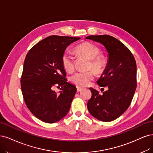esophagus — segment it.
Instances as JSON below:
<instances>
[{
    "mask_svg": "<svg viewBox=\"0 0 153 153\" xmlns=\"http://www.w3.org/2000/svg\"><path fill=\"white\" fill-rule=\"evenodd\" d=\"M82 89H83V88H81V87H80V86H77V92L81 91Z\"/></svg>",
    "mask_w": 153,
    "mask_h": 153,
    "instance_id": "obj_1",
    "label": "esophagus"
}]
</instances>
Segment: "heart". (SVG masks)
<instances>
[{
    "label": "heart",
    "instance_id": "obj_1",
    "mask_svg": "<svg viewBox=\"0 0 153 153\" xmlns=\"http://www.w3.org/2000/svg\"><path fill=\"white\" fill-rule=\"evenodd\" d=\"M75 50L77 53L90 59V68H93L97 73H101L105 67L106 61L105 58L100 55V49L94 44L85 42L77 45ZM63 67L66 71L72 72L74 70V59L72 53L69 51H65L62 57ZM95 73L93 70L86 72H77L71 78V81L79 86H86L94 79Z\"/></svg>",
    "mask_w": 153,
    "mask_h": 153
}]
</instances>
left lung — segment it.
Here are the masks:
<instances>
[{"label":"left lung","instance_id":"obj_1","mask_svg":"<svg viewBox=\"0 0 153 153\" xmlns=\"http://www.w3.org/2000/svg\"><path fill=\"white\" fill-rule=\"evenodd\" d=\"M86 39L100 43L108 53L105 70L97 81L98 85L107 86V90L100 95L90 88L92 96L88 102V109L98 120L112 121L126 111L134 97L137 88L136 62L128 48L111 36H90Z\"/></svg>","mask_w":153,"mask_h":153}]
</instances>
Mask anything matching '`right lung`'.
<instances>
[{
	"mask_svg": "<svg viewBox=\"0 0 153 153\" xmlns=\"http://www.w3.org/2000/svg\"><path fill=\"white\" fill-rule=\"evenodd\" d=\"M80 37L49 36L33 46L25 59L21 88L28 109L41 121L54 123L69 111L77 89L67 82L62 57ZM61 86L59 94L52 89Z\"/></svg>",
	"mask_w": 153,
	"mask_h": 153,
	"instance_id": "add662e5",
	"label": "right lung"
}]
</instances>
